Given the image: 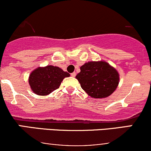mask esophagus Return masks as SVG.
I'll return each instance as SVG.
<instances>
[{
  "mask_svg": "<svg viewBox=\"0 0 151 151\" xmlns=\"http://www.w3.org/2000/svg\"><path fill=\"white\" fill-rule=\"evenodd\" d=\"M71 76H72V77H75V76H76V72H73V73L71 74Z\"/></svg>",
  "mask_w": 151,
  "mask_h": 151,
  "instance_id": "34e87169",
  "label": "esophagus"
}]
</instances>
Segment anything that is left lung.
Instances as JSON below:
<instances>
[{
	"label": "left lung",
	"instance_id": "left-lung-1",
	"mask_svg": "<svg viewBox=\"0 0 151 151\" xmlns=\"http://www.w3.org/2000/svg\"><path fill=\"white\" fill-rule=\"evenodd\" d=\"M80 70L76 78L82 89L92 98L108 97L119 85V74L104 61L86 62Z\"/></svg>",
	"mask_w": 151,
	"mask_h": 151
}]
</instances>
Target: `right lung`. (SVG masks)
I'll list each match as a JSON object with an SVG mask.
<instances>
[{
    "label": "right lung",
    "mask_w": 151,
    "mask_h": 151,
    "mask_svg": "<svg viewBox=\"0 0 151 151\" xmlns=\"http://www.w3.org/2000/svg\"><path fill=\"white\" fill-rule=\"evenodd\" d=\"M70 74L52 65L38 67L29 76V84L35 93L40 96L50 94L60 87L62 81Z\"/></svg>",
    "instance_id": "add662e5"
}]
</instances>
